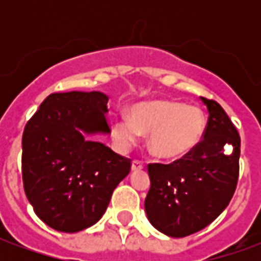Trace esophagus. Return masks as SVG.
<instances>
[{"instance_id": "obj_1", "label": "esophagus", "mask_w": 261, "mask_h": 261, "mask_svg": "<svg viewBox=\"0 0 261 261\" xmlns=\"http://www.w3.org/2000/svg\"><path fill=\"white\" fill-rule=\"evenodd\" d=\"M142 168H144V164H142L141 161H138V159L133 161V164H131V170H133V172H136V170H141Z\"/></svg>"}]
</instances>
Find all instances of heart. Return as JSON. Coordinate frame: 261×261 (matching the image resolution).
Wrapping results in <instances>:
<instances>
[{"label":"heart","mask_w":261,"mask_h":261,"mask_svg":"<svg viewBox=\"0 0 261 261\" xmlns=\"http://www.w3.org/2000/svg\"><path fill=\"white\" fill-rule=\"evenodd\" d=\"M207 120L201 110L175 100H148L131 108L130 119L120 116L113 121L112 134L121 149L136 145L141 134L148 136L152 155L177 161L197 148L205 133Z\"/></svg>","instance_id":"1"}]
</instances>
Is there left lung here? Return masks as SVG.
<instances>
[{"label": "left lung", "instance_id": "obj_1", "mask_svg": "<svg viewBox=\"0 0 261 261\" xmlns=\"http://www.w3.org/2000/svg\"><path fill=\"white\" fill-rule=\"evenodd\" d=\"M208 109L202 140L173 164H149L145 198L149 222L165 235L183 238L204 229L229 204L239 177L241 137L221 108L201 97Z\"/></svg>", "mask_w": 261, "mask_h": 261}]
</instances>
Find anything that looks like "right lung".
<instances>
[{"label": "right lung", "instance_id": "obj_1", "mask_svg": "<svg viewBox=\"0 0 261 261\" xmlns=\"http://www.w3.org/2000/svg\"><path fill=\"white\" fill-rule=\"evenodd\" d=\"M109 97L102 92L48 95L26 123L22 179L43 222L74 233L96 224L131 161L93 140L109 134Z\"/></svg>", "mask_w": 261, "mask_h": 261}]
</instances>
